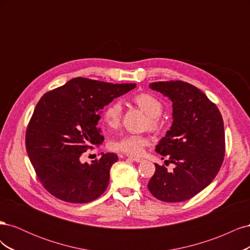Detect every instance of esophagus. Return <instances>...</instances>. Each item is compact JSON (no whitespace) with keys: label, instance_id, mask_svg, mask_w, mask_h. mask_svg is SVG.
<instances>
[{"label":"esophagus","instance_id":"34e87169","mask_svg":"<svg viewBox=\"0 0 250 250\" xmlns=\"http://www.w3.org/2000/svg\"><path fill=\"white\" fill-rule=\"evenodd\" d=\"M129 158H130V160H132L133 162H135V163H141V162H143V158H142V157H135V156H129Z\"/></svg>","mask_w":250,"mask_h":250}]
</instances>
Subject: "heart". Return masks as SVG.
I'll return each instance as SVG.
<instances>
[{
	"label": "heart",
	"mask_w": 250,
	"mask_h": 250,
	"mask_svg": "<svg viewBox=\"0 0 250 250\" xmlns=\"http://www.w3.org/2000/svg\"><path fill=\"white\" fill-rule=\"evenodd\" d=\"M132 101L138 106L145 111L149 117V126L152 129H158L161 127V122L158 117L162 115L164 110V105L162 101L152 94L149 93H140L137 94ZM122 104L119 101H113L107 105V107L104 109L103 119L109 127L117 126L121 118H122ZM150 140L146 135L142 134H127L119 140L111 143V149L124 152L130 155H140L144 148L149 145Z\"/></svg>",
	"instance_id": "1"
}]
</instances>
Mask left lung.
I'll return each mask as SVG.
<instances>
[{
    "label": "left lung",
    "mask_w": 250,
    "mask_h": 250,
    "mask_svg": "<svg viewBox=\"0 0 250 250\" xmlns=\"http://www.w3.org/2000/svg\"><path fill=\"white\" fill-rule=\"evenodd\" d=\"M149 87L172 101L173 122L155 151L175 167L169 172L155 164L148 188L158 200L186 201L207 188L221 168L225 153L223 119L216 104L190 83L160 81Z\"/></svg>",
    "instance_id": "obj_1"
}]
</instances>
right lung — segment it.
I'll return each mask as SVG.
<instances>
[{"label": "right lung", "instance_id": "1", "mask_svg": "<svg viewBox=\"0 0 250 250\" xmlns=\"http://www.w3.org/2000/svg\"><path fill=\"white\" fill-rule=\"evenodd\" d=\"M135 86L78 77L42 97L27 128L26 149L49 193L66 202L87 203L105 192L118 155L101 153L92 164H82L80 156L103 143L97 127L103 107Z\"/></svg>", "mask_w": 250, "mask_h": 250}]
</instances>
